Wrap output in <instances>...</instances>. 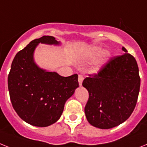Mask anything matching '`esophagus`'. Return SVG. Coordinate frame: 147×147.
<instances>
[{"mask_svg": "<svg viewBox=\"0 0 147 147\" xmlns=\"http://www.w3.org/2000/svg\"><path fill=\"white\" fill-rule=\"evenodd\" d=\"M83 80H84L83 76H81V75H79V76H78V83H79L80 86H81V84H82Z\"/></svg>", "mask_w": 147, "mask_h": 147, "instance_id": "1", "label": "esophagus"}]
</instances>
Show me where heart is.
Segmentation results:
<instances>
[{
    "instance_id": "1",
    "label": "heart",
    "mask_w": 147,
    "mask_h": 147,
    "mask_svg": "<svg viewBox=\"0 0 147 147\" xmlns=\"http://www.w3.org/2000/svg\"><path fill=\"white\" fill-rule=\"evenodd\" d=\"M102 48L101 46H92L91 48H90L89 49H87L84 53L82 56H81V58L82 60H84V61H89V60H91L92 59H94L97 55H98L102 52ZM109 57V53L108 51H105L102 55H101L100 57H98V60L95 62L94 65L92 68V71L93 72H96L98 70L100 69L103 66L105 63L107 58Z\"/></svg>"
}]
</instances>
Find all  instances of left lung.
I'll return each instance as SVG.
<instances>
[{
	"label": "left lung",
	"mask_w": 147,
	"mask_h": 147,
	"mask_svg": "<svg viewBox=\"0 0 147 147\" xmlns=\"http://www.w3.org/2000/svg\"><path fill=\"white\" fill-rule=\"evenodd\" d=\"M122 50L125 54L111 59L98 73L89 75L82 83L89 92L85 115L90 124L98 129H111L125 122L138 98V66L124 47Z\"/></svg>",
	"instance_id": "1"
}]
</instances>
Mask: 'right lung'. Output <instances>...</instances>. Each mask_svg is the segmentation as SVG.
Masks as SVG:
<instances>
[{"instance_id": "obj_1", "label": "right lung", "mask_w": 147, "mask_h": 147, "mask_svg": "<svg viewBox=\"0 0 147 147\" xmlns=\"http://www.w3.org/2000/svg\"><path fill=\"white\" fill-rule=\"evenodd\" d=\"M39 43L59 45L55 37L43 36L16 54L8 76V89L13 107L20 118L30 125L46 127L62 115L64 105L78 87V75L63 77L41 69L34 54Z\"/></svg>"}]
</instances>
